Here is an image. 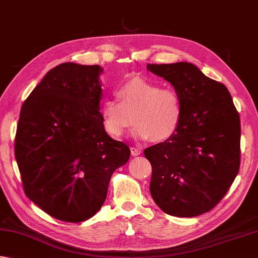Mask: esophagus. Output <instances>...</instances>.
Here are the masks:
<instances>
[{
	"instance_id": "34e87169",
	"label": "esophagus",
	"mask_w": 258,
	"mask_h": 258,
	"mask_svg": "<svg viewBox=\"0 0 258 258\" xmlns=\"http://www.w3.org/2000/svg\"><path fill=\"white\" fill-rule=\"evenodd\" d=\"M130 150H131V155H133V156H138V155L142 154V149H139L137 147H131Z\"/></svg>"
}]
</instances>
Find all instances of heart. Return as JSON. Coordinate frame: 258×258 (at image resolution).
Listing matches in <instances>:
<instances>
[{"label": "heart", "mask_w": 258, "mask_h": 258, "mask_svg": "<svg viewBox=\"0 0 258 258\" xmlns=\"http://www.w3.org/2000/svg\"><path fill=\"white\" fill-rule=\"evenodd\" d=\"M116 99L101 104L102 125L111 137H120L136 121L131 136L136 139L164 142L177 133L183 120L181 95L144 77H134L116 89Z\"/></svg>", "instance_id": "1"}]
</instances>
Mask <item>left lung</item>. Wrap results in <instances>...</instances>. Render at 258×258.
<instances>
[{
  "label": "left lung",
  "mask_w": 258,
  "mask_h": 258,
  "mask_svg": "<svg viewBox=\"0 0 258 258\" xmlns=\"http://www.w3.org/2000/svg\"><path fill=\"white\" fill-rule=\"evenodd\" d=\"M181 95L183 120L172 138L145 149L152 164L150 194L175 217L210 211L240 166V119L227 87L186 61L148 64Z\"/></svg>",
  "instance_id": "8db88e82"
}]
</instances>
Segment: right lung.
<instances>
[{
	"instance_id": "1",
	"label": "right lung",
	"mask_w": 258,
	"mask_h": 258,
	"mask_svg": "<svg viewBox=\"0 0 258 258\" xmlns=\"http://www.w3.org/2000/svg\"><path fill=\"white\" fill-rule=\"evenodd\" d=\"M99 65L64 62L23 102L14 154L26 196L58 220L81 222L105 201L130 149L105 133Z\"/></svg>"
}]
</instances>
